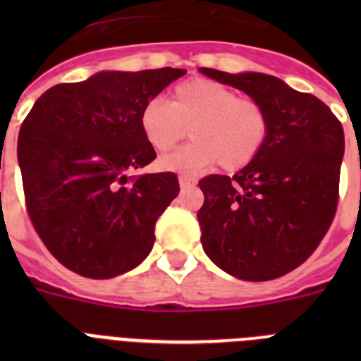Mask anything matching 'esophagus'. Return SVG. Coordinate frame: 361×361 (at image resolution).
<instances>
[{"label":"esophagus","instance_id":"obj_1","mask_svg":"<svg viewBox=\"0 0 361 361\" xmlns=\"http://www.w3.org/2000/svg\"><path fill=\"white\" fill-rule=\"evenodd\" d=\"M178 184H180V188H191V186H195L197 180L193 177H188V175H180L178 177Z\"/></svg>","mask_w":361,"mask_h":361}]
</instances>
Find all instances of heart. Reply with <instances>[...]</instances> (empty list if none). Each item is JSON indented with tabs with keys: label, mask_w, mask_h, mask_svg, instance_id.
<instances>
[{
	"label": "heart",
	"mask_w": 361,
	"mask_h": 361,
	"mask_svg": "<svg viewBox=\"0 0 361 361\" xmlns=\"http://www.w3.org/2000/svg\"><path fill=\"white\" fill-rule=\"evenodd\" d=\"M141 130L146 142L157 153H168L183 141H193L159 162L161 168L183 173L220 164L224 170H240L258 157L271 130L269 114L253 97L212 81L195 78L178 82L171 101L153 97L141 110Z\"/></svg>",
	"instance_id": "1"
}]
</instances>
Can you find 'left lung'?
<instances>
[{
    "mask_svg": "<svg viewBox=\"0 0 361 361\" xmlns=\"http://www.w3.org/2000/svg\"><path fill=\"white\" fill-rule=\"evenodd\" d=\"M266 106L264 149L233 177L208 175L197 213L202 247L229 275L264 282L304 264L325 237L338 208L342 123L320 99L266 73L200 68Z\"/></svg>",
    "mask_w": 361,
    "mask_h": 361,
    "instance_id": "left-lung-1",
    "label": "left lung"
}]
</instances>
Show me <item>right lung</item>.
I'll list each match as a JSON object with an SVG mask.
<instances>
[{
  "label": "right lung",
  "instance_id": "obj_1",
  "mask_svg": "<svg viewBox=\"0 0 361 361\" xmlns=\"http://www.w3.org/2000/svg\"><path fill=\"white\" fill-rule=\"evenodd\" d=\"M184 73L99 72L52 86L25 117L18 161L27 213L47 250L73 273L114 279L152 251L155 222L180 188L171 171L139 173L157 157L142 135L141 110Z\"/></svg>",
  "mask_w": 361,
  "mask_h": 361
}]
</instances>
